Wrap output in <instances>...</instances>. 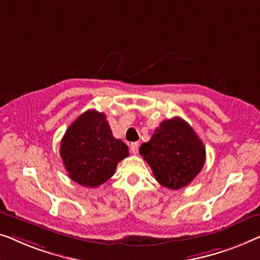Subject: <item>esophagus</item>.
<instances>
[{
  "instance_id": "esophagus-1",
  "label": "esophagus",
  "mask_w": 260,
  "mask_h": 260,
  "mask_svg": "<svg viewBox=\"0 0 260 260\" xmlns=\"http://www.w3.org/2000/svg\"><path fill=\"white\" fill-rule=\"evenodd\" d=\"M131 152L133 153V154H137L139 152V144L138 142H132L131 144Z\"/></svg>"
}]
</instances>
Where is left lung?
<instances>
[{
    "label": "left lung",
    "instance_id": "8db88e82",
    "mask_svg": "<svg viewBox=\"0 0 260 260\" xmlns=\"http://www.w3.org/2000/svg\"><path fill=\"white\" fill-rule=\"evenodd\" d=\"M160 185L179 189L191 184L205 164L203 141L185 120H165L139 149Z\"/></svg>",
    "mask_w": 260,
    "mask_h": 260
}]
</instances>
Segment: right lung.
<instances>
[{
  "instance_id": "add662e5",
  "label": "right lung",
  "mask_w": 260,
  "mask_h": 260,
  "mask_svg": "<svg viewBox=\"0 0 260 260\" xmlns=\"http://www.w3.org/2000/svg\"><path fill=\"white\" fill-rule=\"evenodd\" d=\"M60 154L73 181L98 187L113 177L116 165L129 153L123 141L113 137L104 113L89 109L66 131Z\"/></svg>"
}]
</instances>
